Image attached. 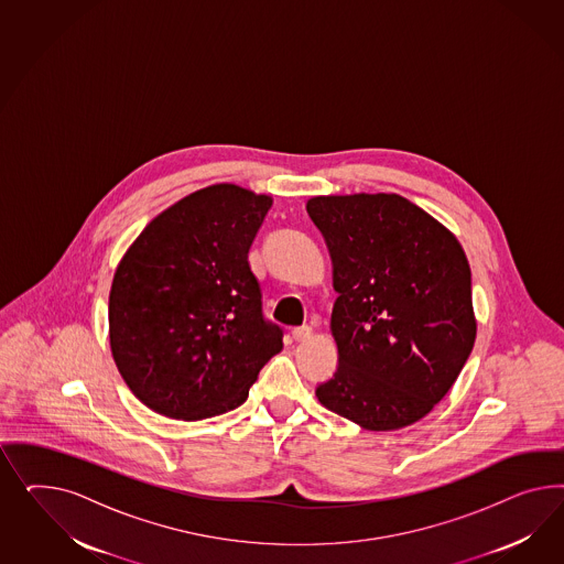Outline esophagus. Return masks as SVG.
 I'll list each match as a JSON object with an SVG mask.
<instances>
[{
    "mask_svg": "<svg viewBox=\"0 0 564 564\" xmlns=\"http://www.w3.org/2000/svg\"><path fill=\"white\" fill-rule=\"evenodd\" d=\"M291 335H293V339H295V341H307V339L312 337V328L307 325L295 326V328L291 330Z\"/></svg>",
    "mask_w": 564,
    "mask_h": 564,
    "instance_id": "34e87169",
    "label": "esophagus"
}]
</instances>
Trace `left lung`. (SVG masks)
Here are the masks:
<instances>
[{"instance_id": "1", "label": "left lung", "mask_w": 564, "mask_h": 564, "mask_svg": "<svg viewBox=\"0 0 564 564\" xmlns=\"http://www.w3.org/2000/svg\"><path fill=\"white\" fill-rule=\"evenodd\" d=\"M306 210L339 293V366L316 397L366 430L411 426L451 391L476 341L462 243L399 194L314 196Z\"/></svg>"}]
</instances>
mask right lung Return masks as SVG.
I'll use <instances>...</instances> for the list:
<instances>
[{
    "label": "right lung",
    "mask_w": 564,
    "mask_h": 564,
    "mask_svg": "<svg viewBox=\"0 0 564 564\" xmlns=\"http://www.w3.org/2000/svg\"><path fill=\"white\" fill-rule=\"evenodd\" d=\"M271 205L234 184L198 189L156 215L121 258L109 341L149 410L186 422L236 410L283 349L248 262Z\"/></svg>",
    "instance_id": "obj_1"
}]
</instances>
